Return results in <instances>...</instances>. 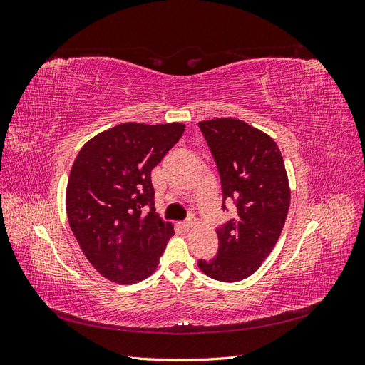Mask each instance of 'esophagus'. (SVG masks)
<instances>
[{
  "mask_svg": "<svg viewBox=\"0 0 365 365\" xmlns=\"http://www.w3.org/2000/svg\"><path fill=\"white\" fill-rule=\"evenodd\" d=\"M193 225H195L193 220H184V222H181V228L184 230H190Z\"/></svg>",
  "mask_w": 365,
  "mask_h": 365,
  "instance_id": "esophagus-1",
  "label": "esophagus"
}]
</instances>
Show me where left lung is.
<instances>
[{"instance_id":"1","label":"left lung","mask_w":365,"mask_h":365,"mask_svg":"<svg viewBox=\"0 0 365 365\" xmlns=\"http://www.w3.org/2000/svg\"><path fill=\"white\" fill-rule=\"evenodd\" d=\"M217 165L222 208L233 201L235 219L217 227L219 250L200 269L219 282H239L256 272L277 244L288 216L291 190L283 157L264 132L237 118L200 121Z\"/></svg>"}]
</instances>
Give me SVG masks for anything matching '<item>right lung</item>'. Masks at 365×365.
Wrapping results in <instances>:
<instances>
[{"instance_id":"1","label":"right lung","mask_w":365,"mask_h":365,"mask_svg":"<svg viewBox=\"0 0 365 365\" xmlns=\"http://www.w3.org/2000/svg\"><path fill=\"white\" fill-rule=\"evenodd\" d=\"M184 128L121 123L91 138L76 157L65 196L68 222L105 279L132 284L157 269L175 231L155 212L150 172Z\"/></svg>"}]
</instances>
